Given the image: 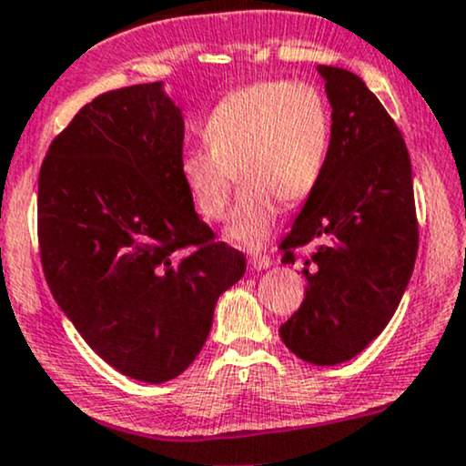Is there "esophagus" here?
<instances>
[{
	"mask_svg": "<svg viewBox=\"0 0 466 466\" xmlns=\"http://www.w3.org/2000/svg\"><path fill=\"white\" fill-rule=\"evenodd\" d=\"M270 264H273V260H270L268 256H262V253L260 256L256 253V256H251V260H249L251 270H264V268H268Z\"/></svg>",
	"mask_w": 466,
	"mask_h": 466,
	"instance_id": "esophagus-1",
	"label": "esophagus"
}]
</instances>
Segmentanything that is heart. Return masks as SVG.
I'll return each instance as SVG.
<instances>
[{
    "label": "heart",
    "mask_w": 466,
    "mask_h": 466,
    "mask_svg": "<svg viewBox=\"0 0 466 466\" xmlns=\"http://www.w3.org/2000/svg\"><path fill=\"white\" fill-rule=\"evenodd\" d=\"M206 150L180 158V178L204 219L226 217L234 176L243 185L228 238L258 249L281 202L299 206L316 191L331 148V109L308 81H258L226 94L202 125Z\"/></svg>",
    "instance_id": "1"
}]
</instances>
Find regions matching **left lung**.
<instances>
[{
  "label": "left lung",
  "instance_id": "left-lung-1",
  "mask_svg": "<svg viewBox=\"0 0 466 466\" xmlns=\"http://www.w3.org/2000/svg\"><path fill=\"white\" fill-rule=\"evenodd\" d=\"M331 103L325 174L281 240V262L316 243L305 260V299L279 327L303 361L338 365L380 335L413 275V174L402 133L361 76L318 66Z\"/></svg>",
  "mask_w": 466,
  "mask_h": 466
}]
</instances>
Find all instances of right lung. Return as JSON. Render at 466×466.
<instances>
[{"mask_svg":"<svg viewBox=\"0 0 466 466\" xmlns=\"http://www.w3.org/2000/svg\"><path fill=\"white\" fill-rule=\"evenodd\" d=\"M185 120L163 84L105 92L51 141L38 176L49 290L87 346L135 380L185 372L245 256L180 178Z\"/></svg>","mask_w":466,"mask_h":466,"instance_id":"right-lung-1","label":"right lung"}]
</instances>
